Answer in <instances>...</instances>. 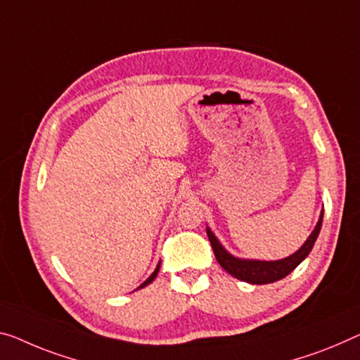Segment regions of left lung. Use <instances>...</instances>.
<instances>
[{"mask_svg":"<svg viewBox=\"0 0 360 360\" xmlns=\"http://www.w3.org/2000/svg\"><path fill=\"white\" fill-rule=\"evenodd\" d=\"M322 220H323V212L320 214V219L312 233L309 235L306 243L291 256L280 259V261H254V259H238L225 250V248L220 245V241L215 238V235L207 230L209 241H211V246L215 254V259L220 264V267L225 269L231 276H235L238 280L248 281V283L252 285H267L274 283V281H278L285 278L286 275H290L292 270H295L297 265H300L304 259L309 256V252L312 251L314 243L317 240L320 233V229H322Z\"/></svg>","mask_w":360,"mask_h":360,"instance_id":"1","label":"left lung"}]
</instances>
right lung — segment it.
Here are the masks:
<instances>
[{"label": "right lung", "mask_w": 360, "mask_h": 360, "mask_svg": "<svg viewBox=\"0 0 360 360\" xmlns=\"http://www.w3.org/2000/svg\"><path fill=\"white\" fill-rule=\"evenodd\" d=\"M159 267H161V264H158V267H156V270H154V272L151 274V276H149V278H148L146 281H143V283H141L140 286H138V288H136V290H140V288H145V286H146V285H149V283H151V281H153L154 278H156V275H158V272H159Z\"/></svg>", "instance_id": "add662e5"}]
</instances>
